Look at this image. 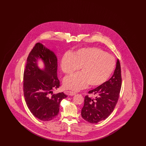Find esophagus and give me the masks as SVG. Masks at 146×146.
Here are the masks:
<instances>
[{"instance_id": "34e87169", "label": "esophagus", "mask_w": 146, "mask_h": 146, "mask_svg": "<svg viewBox=\"0 0 146 146\" xmlns=\"http://www.w3.org/2000/svg\"><path fill=\"white\" fill-rule=\"evenodd\" d=\"M67 94L70 96H74L76 94V93L75 92H73V91H67Z\"/></svg>"}]
</instances>
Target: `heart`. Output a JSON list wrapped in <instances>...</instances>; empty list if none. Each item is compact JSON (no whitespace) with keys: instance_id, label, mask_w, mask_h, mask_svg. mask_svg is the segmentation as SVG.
I'll list each match as a JSON object with an SVG mask.
<instances>
[{"instance_id":"heart-1","label":"heart","mask_w":146,"mask_h":146,"mask_svg":"<svg viewBox=\"0 0 146 146\" xmlns=\"http://www.w3.org/2000/svg\"><path fill=\"white\" fill-rule=\"evenodd\" d=\"M115 66L112 56L95 48H83L63 57L61 68L70 75L80 67V72L64 80V86L78 91L86 87H96L104 83L111 76Z\"/></svg>"}]
</instances>
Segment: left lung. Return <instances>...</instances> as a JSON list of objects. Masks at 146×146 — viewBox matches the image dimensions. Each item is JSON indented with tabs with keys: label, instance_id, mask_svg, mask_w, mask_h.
<instances>
[{
	"label": "left lung",
	"instance_id": "8db88e82",
	"mask_svg": "<svg viewBox=\"0 0 146 146\" xmlns=\"http://www.w3.org/2000/svg\"><path fill=\"white\" fill-rule=\"evenodd\" d=\"M121 87V67L117 60L116 68L113 76L96 88L89 91L95 97H85L82 110V117L92 124L105 120L113 111L117 104Z\"/></svg>",
	"mask_w": 146,
	"mask_h": 146
}]
</instances>
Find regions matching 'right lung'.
<instances>
[{"mask_svg": "<svg viewBox=\"0 0 146 146\" xmlns=\"http://www.w3.org/2000/svg\"><path fill=\"white\" fill-rule=\"evenodd\" d=\"M40 59L44 68L40 69ZM57 58L54 52L38 42L30 52L23 74V92L30 111L39 120L48 121L56 118L60 104L67 96L63 92L52 94L60 86L57 78Z\"/></svg>", "mask_w": 146, "mask_h": 146, "instance_id": "obj_1", "label": "right lung"}]
</instances>
